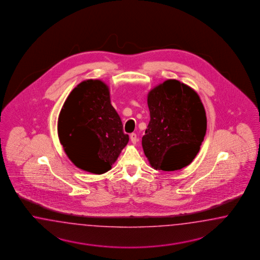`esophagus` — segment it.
<instances>
[{
	"label": "esophagus",
	"instance_id": "esophagus-1",
	"mask_svg": "<svg viewBox=\"0 0 260 260\" xmlns=\"http://www.w3.org/2000/svg\"><path fill=\"white\" fill-rule=\"evenodd\" d=\"M131 140H132L134 144H136L138 142V137H137L136 134H131Z\"/></svg>",
	"mask_w": 260,
	"mask_h": 260
}]
</instances>
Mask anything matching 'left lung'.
Returning <instances> with one entry per match:
<instances>
[{"instance_id": "8db88e82", "label": "left lung", "mask_w": 260, "mask_h": 260, "mask_svg": "<svg viewBox=\"0 0 260 260\" xmlns=\"http://www.w3.org/2000/svg\"><path fill=\"white\" fill-rule=\"evenodd\" d=\"M150 120L142 146L155 170L187 167L204 140L207 118L197 92L177 80H167L148 95Z\"/></svg>"}]
</instances>
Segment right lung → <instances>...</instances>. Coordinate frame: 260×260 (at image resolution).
<instances>
[{"label": "right lung", "mask_w": 260, "mask_h": 260, "mask_svg": "<svg viewBox=\"0 0 260 260\" xmlns=\"http://www.w3.org/2000/svg\"><path fill=\"white\" fill-rule=\"evenodd\" d=\"M58 135L71 162L95 174L110 170L128 142L100 80L84 81L71 91L59 115Z\"/></svg>", "instance_id": "right-lung-1"}]
</instances>
